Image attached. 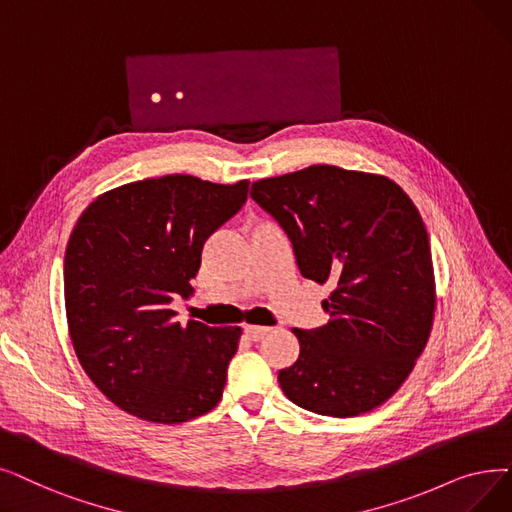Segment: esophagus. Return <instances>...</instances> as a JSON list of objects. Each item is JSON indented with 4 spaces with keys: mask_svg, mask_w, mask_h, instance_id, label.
Masks as SVG:
<instances>
[{
    "mask_svg": "<svg viewBox=\"0 0 512 512\" xmlns=\"http://www.w3.org/2000/svg\"><path fill=\"white\" fill-rule=\"evenodd\" d=\"M244 335L251 341H261L265 335H270L268 326H244Z\"/></svg>",
    "mask_w": 512,
    "mask_h": 512,
    "instance_id": "34e87169",
    "label": "esophagus"
}]
</instances>
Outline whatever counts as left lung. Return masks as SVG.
I'll list each match as a JSON object with an SVG mask.
<instances>
[{"label": "left lung", "mask_w": 512, "mask_h": 512, "mask_svg": "<svg viewBox=\"0 0 512 512\" xmlns=\"http://www.w3.org/2000/svg\"><path fill=\"white\" fill-rule=\"evenodd\" d=\"M253 201L293 242L301 276L330 282L328 324L301 330L278 372L293 404L360 416L402 387L435 314L431 244L410 196L385 175L311 165L253 182Z\"/></svg>", "instance_id": "left-lung-1"}]
</instances>
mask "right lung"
<instances>
[{"mask_svg":"<svg viewBox=\"0 0 512 512\" xmlns=\"http://www.w3.org/2000/svg\"><path fill=\"white\" fill-rule=\"evenodd\" d=\"M249 182L163 175L100 194L64 255L69 335L92 383L121 410L177 425L217 406L240 326L173 322L207 238L247 203Z\"/></svg>","mask_w":512,"mask_h":512,"instance_id":"obj_1","label":"right lung"}]
</instances>
